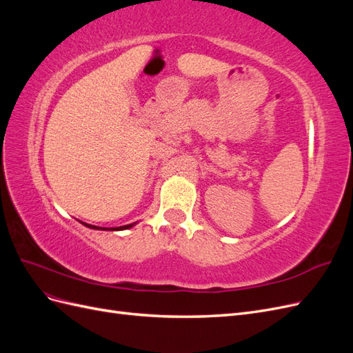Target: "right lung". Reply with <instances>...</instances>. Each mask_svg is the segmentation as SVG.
Wrapping results in <instances>:
<instances>
[{
    "label": "right lung",
    "mask_w": 353,
    "mask_h": 353,
    "mask_svg": "<svg viewBox=\"0 0 353 353\" xmlns=\"http://www.w3.org/2000/svg\"><path fill=\"white\" fill-rule=\"evenodd\" d=\"M83 225H87L90 228H94V230H105V228H101V227H95V225H88V223H83ZM130 227H132V223H130V225H123V227H117V228H113V230H128ZM112 230V228H110Z\"/></svg>",
    "instance_id": "obj_1"
}]
</instances>
